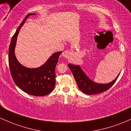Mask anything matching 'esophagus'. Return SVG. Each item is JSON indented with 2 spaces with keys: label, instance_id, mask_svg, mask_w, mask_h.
<instances>
[{
  "label": "esophagus",
  "instance_id": "34e87169",
  "mask_svg": "<svg viewBox=\"0 0 131 131\" xmlns=\"http://www.w3.org/2000/svg\"><path fill=\"white\" fill-rule=\"evenodd\" d=\"M62 56L65 58H69V56L70 55V51H68V50H66V51H64V52H62Z\"/></svg>",
  "mask_w": 131,
  "mask_h": 131
}]
</instances>
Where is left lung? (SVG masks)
<instances>
[{"mask_svg":"<svg viewBox=\"0 0 131 131\" xmlns=\"http://www.w3.org/2000/svg\"><path fill=\"white\" fill-rule=\"evenodd\" d=\"M70 70L72 72L77 84L79 89L83 93L86 95H94L105 92L110 88L113 86V85L116 81L117 77L119 74L114 79L112 82L108 83H98L95 82L85 74L80 66L75 65V64H69Z\"/></svg>","mask_w":131,"mask_h":131,"instance_id":"left-lung-1","label":"left lung"}]
</instances>
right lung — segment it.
<instances>
[{
	"instance_id": "1",
	"label": "right lung",
	"mask_w": 131,
	"mask_h": 131,
	"mask_svg": "<svg viewBox=\"0 0 131 131\" xmlns=\"http://www.w3.org/2000/svg\"><path fill=\"white\" fill-rule=\"evenodd\" d=\"M29 14L25 17L12 38L8 50V64L12 77L18 87L26 93L33 96L48 95L56 84L55 68L62 52L52 54L43 65L37 68H28L19 62L15 54L17 36L28 17L35 15Z\"/></svg>"
}]
</instances>
